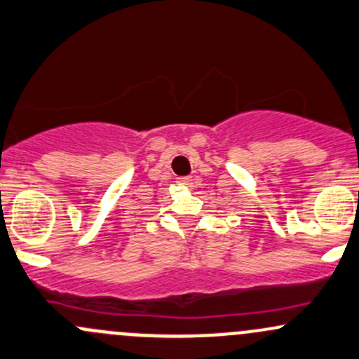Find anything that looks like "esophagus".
<instances>
[{"instance_id":"obj_1","label":"esophagus","mask_w":359,"mask_h":359,"mask_svg":"<svg viewBox=\"0 0 359 359\" xmlns=\"http://www.w3.org/2000/svg\"><path fill=\"white\" fill-rule=\"evenodd\" d=\"M178 183L180 184H184V187H194V180L191 178H178Z\"/></svg>"}]
</instances>
